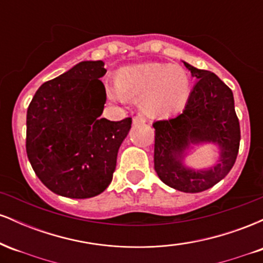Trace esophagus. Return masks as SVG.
<instances>
[{
	"label": "esophagus",
	"mask_w": 263,
	"mask_h": 263,
	"mask_svg": "<svg viewBox=\"0 0 263 263\" xmlns=\"http://www.w3.org/2000/svg\"><path fill=\"white\" fill-rule=\"evenodd\" d=\"M146 122V119H144L142 115H137V116L134 117V123L135 125H138V123H144Z\"/></svg>",
	"instance_id": "obj_1"
}]
</instances>
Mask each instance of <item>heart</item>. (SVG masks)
<instances>
[{
  "label": "heart",
  "mask_w": 263,
  "mask_h": 263,
  "mask_svg": "<svg viewBox=\"0 0 263 263\" xmlns=\"http://www.w3.org/2000/svg\"><path fill=\"white\" fill-rule=\"evenodd\" d=\"M107 96L126 102L129 96H140L141 105L152 116H165L182 108L190 95V78L179 65L162 63L125 66L117 79L105 83Z\"/></svg>",
  "instance_id": "obj_1"
}]
</instances>
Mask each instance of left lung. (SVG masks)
<instances>
[{
	"mask_svg": "<svg viewBox=\"0 0 263 263\" xmlns=\"http://www.w3.org/2000/svg\"><path fill=\"white\" fill-rule=\"evenodd\" d=\"M198 81L183 112L153 123L155 170L159 179L184 193H199L224 179L234 167L240 147V123L235 112L231 89L211 71L184 62ZM213 143L218 146L216 165L203 170L183 163L193 145Z\"/></svg>",
	"mask_w": 263,
	"mask_h": 263,
	"instance_id": "left-lung-1",
	"label": "left lung"
}]
</instances>
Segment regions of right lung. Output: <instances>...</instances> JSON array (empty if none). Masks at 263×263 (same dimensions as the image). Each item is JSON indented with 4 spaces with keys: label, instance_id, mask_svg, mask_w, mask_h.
I'll return each instance as SVG.
<instances>
[{
    "label": "right lung",
    "instance_id": "obj_1",
    "mask_svg": "<svg viewBox=\"0 0 263 263\" xmlns=\"http://www.w3.org/2000/svg\"><path fill=\"white\" fill-rule=\"evenodd\" d=\"M104 65L80 62L39 87L27 110V156L41 182L62 197L86 199L104 192L131 128L129 117H101Z\"/></svg>",
    "mask_w": 263,
    "mask_h": 263
}]
</instances>
